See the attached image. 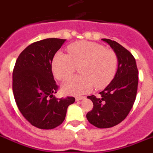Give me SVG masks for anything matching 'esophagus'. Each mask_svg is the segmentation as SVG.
Masks as SVG:
<instances>
[{
    "label": "esophagus",
    "mask_w": 153,
    "mask_h": 153,
    "mask_svg": "<svg viewBox=\"0 0 153 153\" xmlns=\"http://www.w3.org/2000/svg\"><path fill=\"white\" fill-rule=\"evenodd\" d=\"M85 99V97H83V96L76 97V98H75V100H76V102H78V101L82 100V99Z\"/></svg>",
    "instance_id": "esophagus-1"
}]
</instances>
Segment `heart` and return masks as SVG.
Masks as SVG:
<instances>
[{
  "instance_id": "b5f03b06",
  "label": "heart",
  "mask_w": 153,
  "mask_h": 153,
  "mask_svg": "<svg viewBox=\"0 0 153 153\" xmlns=\"http://www.w3.org/2000/svg\"><path fill=\"white\" fill-rule=\"evenodd\" d=\"M68 54L58 52L52 61V71L58 80L64 81L79 67L81 75L72 77L62 85L66 94L80 95L92 88L100 89L109 84L115 75L118 57L113 50L91 42H78L68 48Z\"/></svg>"
}]
</instances>
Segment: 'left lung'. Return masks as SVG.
Masks as SVG:
<instances>
[{"instance_id": "8db88e82", "label": "left lung", "mask_w": 153, "mask_h": 153, "mask_svg": "<svg viewBox=\"0 0 153 153\" xmlns=\"http://www.w3.org/2000/svg\"><path fill=\"white\" fill-rule=\"evenodd\" d=\"M116 53L119 66L115 78L101 91L99 97L88 96L93 102L92 110L86 115L97 128H106L119 124L132 109L137 94L138 68L131 52L115 41L103 38Z\"/></svg>"}]
</instances>
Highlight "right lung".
<instances>
[{
    "instance_id": "add662e5",
    "label": "right lung",
    "mask_w": 153,
    "mask_h": 153,
    "mask_svg": "<svg viewBox=\"0 0 153 153\" xmlns=\"http://www.w3.org/2000/svg\"><path fill=\"white\" fill-rule=\"evenodd\" d=\"M65 39L47 38L27 46L16 61L12 88L16 104L25 119L42 129L60 126L74 97L57 99L58 85L51 71L53 58Z\"/></svg>"
}]
</instances>
